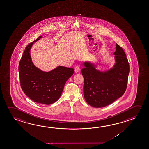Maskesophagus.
Returning <instances> with one entry per match:
<instances>
[{
    "label": "esophagus",
    "mask_w": 149,
    "mask_h": 149,
    "mask_svg": "<svg viewBox=\"0 0 149 149\" xmlns=\"http://www.w3.org/2000/svg\"><path fill=\"white\" fill-rule=\"evenodd\" d=\"M74 69H75V73H78V72L80 71V68L79 66H76Z\"/></svg>",
    "instance_id": "1"
}]
</instances>
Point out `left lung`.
Listing matches in <instances>:
<instances>
[{"mask_svg":"<svg viewBox=\"0 0 149 149\" xmlns=\"http://www.w3.org/2000/svg\"><path fill=\"white\" fill-rule=\"evenodd\" d=\"M114 54V65L107 71L99 70L90 62L83 63L84 96L91 107L98 108L109 105L120 98L126 90L129 73L128 59L117 44Z\"/></svg>","mask_w":149,"mask_h":149,"instance_id":"left-lung-1","label":"left lung"}]
</instances>
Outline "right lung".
Returning <instances> with one entry per match:
<instances>
[{"label": "right lung", "mask_w": 149, "mask_h": 149, "mask_svg": "<svg viewBox=\"0 0 149 149\" xmlns=\"http://www.w3.org/2000/svg\"><path fill=\"white\" fill-rule=\"evenodd\" d=\"M40 36L27 45L19 65L21 87L25 94L35 102L49 105L56 102L61 96L68 78L74 69L58 66L49 72H44L35 66L31 57L33 45Z\"/></svg>", "instance_id": "1"}]
</instances>
